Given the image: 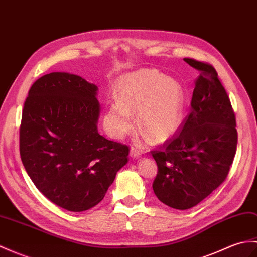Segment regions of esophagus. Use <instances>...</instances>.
Here are the masks:
<instances>
[{"instance_id": "esophagus-1", "label": "esophagus", "mask_w": 257, "mask_h": 257, "mask_svg": "<svg viewBox=\"0 0 257 257\" xmlns=\"http://www.w3.org/2000/svg\"><path fill=\"white\" fill-rule=\"evenodd\" d=\"M142 152L139 150V149H137L135 147H131L130 149V157L133 159H138L139 157H141Z\"/></svg>"}]
</instances>
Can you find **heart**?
I'll use <instances>...</instances> for the list:
<instances>
[{"instance_id": "obj_1", "label": "heart", "mask_w": 257, "mask_h": 257, "mask_svg": "<svg viewBox=\"0 0 257 257\" xmlns=\"http://www.w3.org/2000/svg\"><path fill=\"white\" fill-rule=\"evenodd\" d=\"M116 100L111 101L106 121L117 138L134 128L137 122L152 140L172 138L183 126L186 114V94L177 80L154 69H143L121 76L115 85Z\"/></svg>"}]
</instances>
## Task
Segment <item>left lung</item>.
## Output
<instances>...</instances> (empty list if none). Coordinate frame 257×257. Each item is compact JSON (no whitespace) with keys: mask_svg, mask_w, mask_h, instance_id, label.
Segmentation results:
<instances>
[{"mask_svg":"<svg viewBox=\"0 0 257 257\" xmlns=\"http://www.w3.org/2000/svg\"><path fill=\"white\" fill-rule=\"evenodd\" d=\"M184 61L199 71L192 108L180 133L151 152L158 165L153 192L178 210L198 205L224 182L237 145L235 116L217 71L194 59Z\"/></svg>","mask_w":257,"mask_h":257,"instance_id":"1","label":"left lung"}]
</instances>
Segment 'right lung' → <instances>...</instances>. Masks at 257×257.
<instances>
[{
	"label": "right lung",
	"instance_id": "obj_1",
	"mask_svg": "<svg viewBox=\"0 0 257 257\" xmlns=\"http://www.w3.org/2000/svg\"><path fill=\"white\" fill-rule=\"evenodd\" d=\"M98 87L67 72L41 76L24 104L20 153L39 192L65 210L103 200L129 148L99 135Z\"/></svg>",
	"mask_w": 257,
	"mask_h": 257
}]
</instances>
